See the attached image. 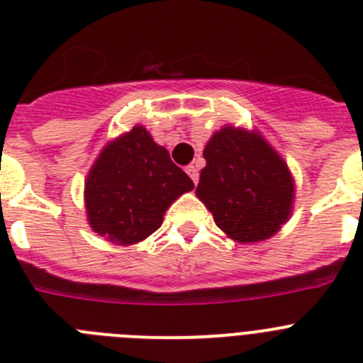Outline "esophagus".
Here are the masks:
<instances>
[{
	"mask_svg": "<svg viewBox=\"0 0 363 363\" xmlns=\"http://www.w3.org/2000/svg\"><path fill=\"white\" fill-rule=\"evenodd\" d=\"M185 171H187V174L191 176V179L192 182H194V184H198V178H200V174H198V169L194 165H189L187 169H185Z\"/></svg>",
	"mask_w": 363,
	"mask_h": 363,
	"instance_id": "1",
	"label": "esophagus"
}]
</instances>
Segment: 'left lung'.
Returning a JSON list of instances; mask_svg holds the SVG:
<instances>
[{"label":"left lung","instance_id":"obj_1","mask_svg":"<svg viewBox=\"0 0 363 363\" xmlns=\"http://www.w3.org/2000/svg\"><path fill=\"white\" fill-rule=\"evenodd\" d=\"M196 196L230 240L271 238L293 214L294 178L285 160L258 130L225 125L203 149Z\"/></svg>","mask_w":363,"mask_h":363}]
</instances>
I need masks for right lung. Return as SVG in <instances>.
I'll use <instances>...</instances> for the list:
<instances>
[{
  "label": "right lung",
  "instance_id": "right-lung-1",
  "mask_svg": "<svg viewBox=\"0 0 363 363\" xmlns=\"http://www.w3.org/2000/svg\"><path fill=\"white\" fill-rule=\"evenodd\" d=\"M192 189L169 150L143 125H134L101 149L86 174V221L108 242L134 245L149 238L174 200Z\"/></svg>",
  "mask_w": 363,
  "mask_h": 363
}]
</instances>
